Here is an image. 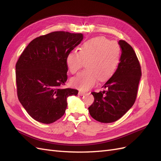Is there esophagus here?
<instances>
[{"label":"esophagus","mask_w":161,"mask_h":161,"mask_svg":"<svg viewBox=\"0 0 161 161\" xmlns=\"http://www.w3.org/2000/svg\"><path fill=\"white\" fill-rule=\"evenodd\" d=\"M86 94V92H84V91H79V95H80V96H82V95H85Z\"/></svg>","instance_id":"obj_1"}]
</instances>
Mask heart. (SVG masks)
<instances>
[{
  "instance_id": "obj_1",
  "label": "heart",
  "mask_w": 161,
  "mask_h": 161,
  "mask_svg": "<svg viewBox=\"0 0 161 161\" xmlns=\"http://www.w3.org/2000/svg\"><path fill=\"white\" fill-rule=\"evenodd\" d=\"M121 48L118 43L103 36L85 42L79 51H70L66 58V64L72 74H76L86 62V70L71 79V85L80 90L94 86L98 79H109L118 69L120 62Z\"/></svg>"
}]
</instances>
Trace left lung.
Segmentation results:
<instances>
[{
  "mask_svg": "<svg viewBox=\"0 0 161 161\" xmlns=\"http://www.w3.org/2000/svg\"><path fill=\"white\" fill-rule=\"evenodd\" d=\"M120 62L115 74L103 86L105 91L92 92L94 102L89 111L91 117L101 123L114 122L121 118L135 103L142 76L141 66L129 43L119 40Z\"/></svg>",
  "mask_w": 161,
  "mask_h": 161,
  "instance_id": "obj_1",
  "label": "left lung"
}]
</instances>
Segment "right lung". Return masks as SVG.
Masks as SVG:
<instances>
[{"label":"right lung","instance_id":"right-lung-1","mask_svg":"<svg viewBox=\"0 0 161 161\" xmlns=\"http://www.w3.org/2000/svg\"><path fill=\"white\" fill-rule=\"evenodd\" d=\"M83 39L82 33L53 31L32 40L16 63L18 99L28 114L43 124L64 115L67 97L78 90L61 89L67 80L66 58Z\"/></svg>","mask_w":161,"mask_h":161}]
</instances>
